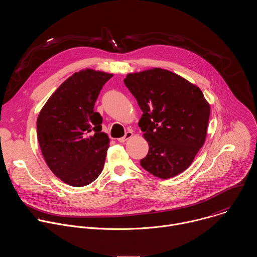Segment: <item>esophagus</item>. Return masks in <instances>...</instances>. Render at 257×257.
Returning a JSON list of instances; mask_svg holds the SVG:
<instances>
[{
	"instance_id": "esophagus-1",
	"label": "esophagus",
	"mask_w": 257,
	"mask_h": 257,
	"mask_svg": "<svg viewBox=\"0 0 257 257\" xmlns=\"http://www.w3.org/2000/svg\"><path fill=\"white\" fill-rule=\"evenodd\" d=\"M132 136H133V132H132V131H127L123 137H121V138L118 139V141H119V142H125V141H127L128 139H130Z\"/></svg>"
}]
</instances>
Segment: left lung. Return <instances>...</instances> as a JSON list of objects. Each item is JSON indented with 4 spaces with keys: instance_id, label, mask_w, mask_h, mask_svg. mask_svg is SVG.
Instances as JSON below:
<instances>
[{
    "instance_id": "obj_1",
    "label": "left lung",
    "mask_w": 257,
    "mask_h": 257,
    "mask_svg": "<svg viewBox=\"0 0 257 257\" xmlns=\"http://www.w3.org/2000/svg\"><path fill=\"white\" fill-rule=\"evenodd\" d=\"M124 83L143 112L138 125L150 150L141 167L161 179L185 171L206 137L210 107L202 91L160 68L131 73Z\"/></svg>"
}]
</instances>
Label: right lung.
I'll return each mask as SVG.
<instances>
[{"label":"right lung","mask_w":257,"mask_h":257,"mask_svg":"<svg viewBox=\"0 0 257 257\" xmlns=\"http://www.w3.org/2000/svg\"><path fill=\"white\" fill-rule=\"evenodd\" d=\"M113 75L90 69L63 82L41 111L36 126L43 156L51 171L74 187L90 184L101 173L109 139L94 102Z\"/></svg>","instance_id":"1"}]
</instances>
